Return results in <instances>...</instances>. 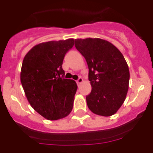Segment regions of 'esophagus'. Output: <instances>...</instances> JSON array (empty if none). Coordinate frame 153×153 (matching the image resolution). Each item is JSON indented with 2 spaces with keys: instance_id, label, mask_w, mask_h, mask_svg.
Segmentation results:
<instances>
[{
  "instance_id": "obj_1",
  "label": "esophagus",
  "mask_w": 153,
  "mask_h": 153,
  "mask_svg": "<svg viewBox=\"0 0 153 153\" xmlns=\"http://www.w3.org/2000/svg\"><path fill=\"white\" fill-rule=\"evenodd\" d=\"M83 81H84V80H83V78H78V80H77V84H78V85H79V84H81V83L83 82Z\"/></svg>"
}]
</instances>
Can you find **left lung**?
Returning <instances> with one entry per match:
<instances>
[{
  "instance_id": "obj_1",
  "label": "left lung",
  "mask_w": 153,
  "mask_h": 153,
  "mask_svg": "<svg viewBox=\"0 0 153 153\" xmlns=\"http://www.w3.org/2000/svg\"><path fill=\"white\" fill-rule=\"evenodd\" d=\"M75 46L85 58L92 86L86 99L89 109L101 116L117 112L126 99L129 71L119 49L101 38L75 39Z\"/></svg>"
}]
</instances>
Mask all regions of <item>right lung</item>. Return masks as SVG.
Instances as JSON below:
<instances>
[{
	"instance_id": "1",
	"label": "right lung",
	"mask_w": 153,
	"mask_h": 153,
	"mask_svg": "<svg viewBox=\"0 0 153 153\" xmlns=\"http://www.w3.org/2000/svg\"><path fill=\"white\" fill-rule=\"evenodd\" d=\"M74 39L52 41L35 45L23 61L21 82L32 107L46 119L65 118L73 107L76 83L64 78L66 53Z\"/></svg>"
}]
</instances>
